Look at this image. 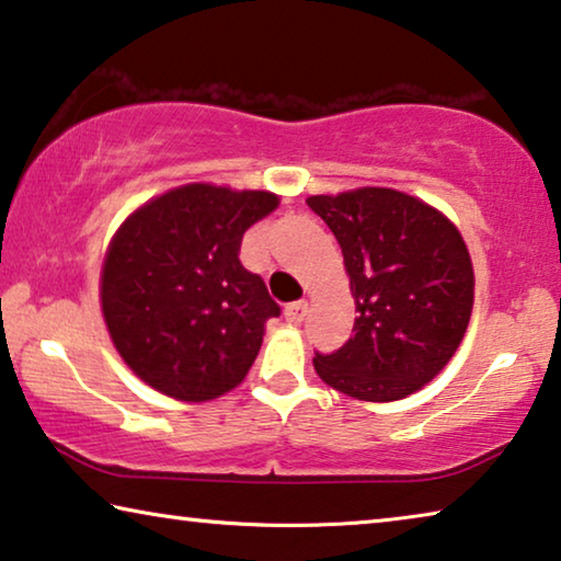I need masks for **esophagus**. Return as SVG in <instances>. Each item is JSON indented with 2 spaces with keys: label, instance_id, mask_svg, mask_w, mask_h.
<instances>
[{
  "label": "esophagus",
  "instance_id": "1",
  "mask_svg": "<svg viewBox=\"0 0 561 561\" xmlns=\"http://www.w3.org/2000/svg\"><path fill=\"white\" fill-rule=\"evenodd\" d=\"M307 309H309V305L305 302V299H297V302H289L287 307H284V317H287L289 322L297 324L307 317Z\"/></svg>",
  "mask_w": 561,
  "mask_h": 561
}]
</instances>
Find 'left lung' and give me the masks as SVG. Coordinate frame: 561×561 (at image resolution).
<instances>
[{
	"label": "left lung",
	"instance_id": "left-lung-1",
	"mask_svg": "<svg viewBox=\"0 0 561 561\" xmlns=\"http://www.w3.org/2000/svg\"><path fill=\"white\" fill-rule=\"evenodd\" d=\"M345 256L355 328L314 370L350 398L390 403L421 390L461 345L473 309L463 237L425 201L396 188L309 196Z\"/></svg>",
	"mask_w": 561,
	"mask_h": 561
}]
</instances>
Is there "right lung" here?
Segmentation results:
<instances>
[{"label":"right lung","instance_id":"right-lung-1","mask_svg":"<svg viewBox=\"0 0 561 561\" xmlns=\"http://www.w3.org/2000/svg\"><path fill=\"white\" fill-rule=\"evenodd\" d=\"M279 196L188 183L136 208L107 247L100 305L125 365L163 396L204 403L237 388L279 305L244 270V231Z\"/></svg>","mask_w":561,"mask_h":561}]
</instances>
